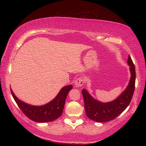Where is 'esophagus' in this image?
<instances>
[{"instance_id":"esophagus-1","label":"esophagus","mask_w":146,"mask_h":146,"mask_svg":"<svg viewBox=\"0 0 146 146\" xmlns=\"http://www.w3.org/2000/svg\"><path fill=\"white\" fill-rule=\"evenodd\" d=\"M83 83H84L83 79L81 78H79L75 81V86L76 87H80L83 85Z\"/></svg>"}]
</instances>
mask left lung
Instances as JSON below:
<instances>
[{
    "label": "left lung",
    "instance_id": "1",
    "mask_svg": "<svg viewBox=\"0 0 146 146\" xmlns=\"http://www.w3.org/2000/svg\"><path fill=\"white\" fill-rule=\"evenodd\" d=\"M127 63L131 74L129 84L123 92L113 101L107 103L99 102L92 96L86 90L82 89L86 114L89 118L98 122L111 121L117 117L129 105L134 92L135 82V66L129 55Z\"/></svg>",
    "mask_w": 146,
    "mask_h": 146
}]
</instances>
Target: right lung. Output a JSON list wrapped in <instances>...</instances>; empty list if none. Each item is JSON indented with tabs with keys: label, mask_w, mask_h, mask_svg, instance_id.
Masks as SVG:
<instances>
[{
	"label": "right lung",
	"mask_w": 146,
	"mask_h": 146,
	"mask_svg": "<svg viewBox=\"0 0 146 146\" xmlns=\"http://www.w3.org/2000/svg\"><path fill=\"white\" fill-rule=\"evenodd\" d=\"M72 88V85L63 87L52 101L42 106H33L22 102L15 95L11 89V91L19 108L29 119L37 122H48L56 120L61 115L66 97Z\"/></svg>",
	"instance_id": "add662e5"
}]
</instances>
